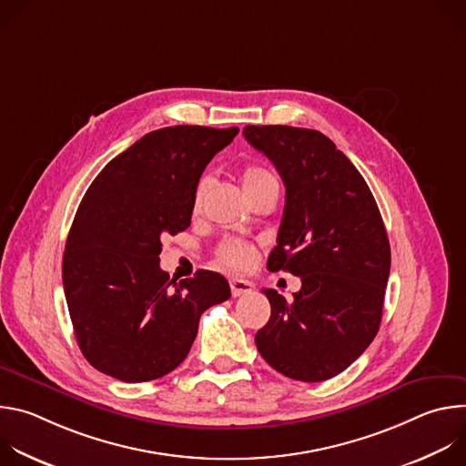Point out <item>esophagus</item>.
Here are the masks:
<instances>
[{"label":"esophagus","mask_w":466,"mask_h":466,"mask_svg":"<svg viewBox=\"0 0 466 466\" xmlns=\"http://www.w3.org/2000/svg\"><path fill=\"white\" fill-rule=\"evenodd\" d=\"M252 289H254V284L248 282V280H243V279H232L230 280L232 297H241V295L252 293Z\"/></svg>","instance_id":"obj_1"}]
</instances>
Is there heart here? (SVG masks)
I'll list each match as a JSON object with an SVG mask.
<instances>
[{
    "label": "heart",
    "instance_id": "obj_1",
    "mask_svg": "<svg viewBox=\"0 0 466 466\" xmlns=\"http://www.w3.org/2000/svg\"><path fill=\"white\" fill-rule=\"evenodd\" d=\"M269 180H275V177L261 166H248L243 169V175H241L245 191L252 189L263 182H269ZM203 191H205V182H201L197 187V193H195L197 203H198V198H201ZM254 258H256L254 247L250 243L238 241V239L225 241L218 252V261L223 265V268H228V269H247L248 265L254 261Z\"/></svg>",
    "mask_w": 466,
    "mask_h": 466
}]
</instances>
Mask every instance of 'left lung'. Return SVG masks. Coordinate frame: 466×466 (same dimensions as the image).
Wrapping results in <instances>:
<instances>
[{
    "label": "left lung",
    "mask_w": 466,
    "mask_h": 466,
    "mask_svg": "<svg viewBox=\"0 0 466 466\" xmlns=\"http://www.w3.org/2000/svg\"><path fill=\"white\" fill-rule=\"evenodd\" d=\"M243 137L286 186L268 269L302 282L293 300L263 289L271 317L254 341L280 374L324 381L350 367L378 334L390 269L383 219L365 178L322 132L247 125Z\"/></svg>",
    "instance_id": "1"
}]
</instances>
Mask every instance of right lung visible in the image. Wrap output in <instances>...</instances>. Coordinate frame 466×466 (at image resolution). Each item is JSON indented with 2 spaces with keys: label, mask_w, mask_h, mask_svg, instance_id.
<instances>
[{
  "label": "right lung",
  "mask_w": 466,
  "mask_h": 466,
  "mask_svg": "<svg viewBox=\"0 0 466 466\" xmlns=\"http://www.w3.org/2000/svg\"><path fill=\"white\" fill-rule=\"evenodd\" d=\"M238 132L153 130L86 189L66 241L62 284L79 349L103 374L127 383L162 378L187 356L203 311L228 300L219 273L169 280L160 238L189 227L198 178Z\"/></svg>",
  "instance_id": "right-lung-1"
}]
</instances>
